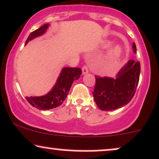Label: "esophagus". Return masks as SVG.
I'll use <instances>...</instances> for the list:
<instances>
[{
  "label": "esophagus",
  "mask_w": 159,
  "mask_h": 159,
  "mask_svg": "<svg viewBox=\"0 0 159 159\" xmlns=\"http://www.w3.org/2000/svg\"><path fill=\"white\" fill-rule=\"evenodd\" d=\"M88 72H89V70H88L87 66H83V68H82V74L85 75V74L88 73Z\"/></svg>",
  "instance_id": "34e87169"
}]
</instances>
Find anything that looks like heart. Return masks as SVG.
Listing matches in <instances>:
<instances>
[{
	"label": "heart",
	"mask_w": 159,
	"mask_h": 159,
	"mask_svg": "<svg viewBox=\"0 0 159 159\" xmlns=\"http://www.w3.org/2000/svg\"><path fill=\"white\" fill-rule=\"evenodd\" d=\"M112 42L110 41H105L102 43V47L104 49H107L111 47ZM122 55V49L120 46H114L112 49H110L107 55H105L104 60L102 61V66L104 68H108L112 66L119 59Z\"/></svg>",
	"instance_id": "1"
}]
</instances>
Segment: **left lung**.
Instances as JSON below:
<instances>
[{"label":"left lung","instance_id":"obj_1","mask_svg":"<svg viewBox=\"0 0 159 159\" xmlns=\"http://www.w3.org/2000/svg\"><path fill=\"white\" fill-rule=\"evenodd\" d=\"M133 52L136 46L133 43ZM141 72L140 62L129 60L122 67L116 78L95 76L93 94L97 106L104 111L116 110L127 104L134 95Z\"/></svg>","mask_w":159,"mask_h":159}]
</instances>
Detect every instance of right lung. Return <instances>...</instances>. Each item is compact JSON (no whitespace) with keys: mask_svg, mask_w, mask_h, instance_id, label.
I'll return each mask as SVG.
<instances>
[{"mask_svg":"<svg viewBox=\"0 0 159 159\" xmlns=\"http://www.w3.org/2000/svg\"><path fill=\"white\" fill-rule=\"evenodd\" d=\"M49 26L46 24L38 30L32 32L26 41L25 45L29 41L34 38L43 35L47 32ZM81 75V70L80 68L64 67L61 70L56 83L48 93L42 96L26 97L28 102L34 107L40 110H48L56 108L63 104L64 101L67 97L69 92L74 81L78 79Z\"/></svg>","mask_w":159,"mask_h":159,"instance_id":"1","label":"right lung"}]
</instances>
